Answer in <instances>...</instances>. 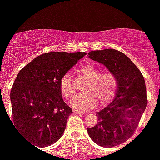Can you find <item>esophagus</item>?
<instances>
[{
    "instance_id": "obj_1",
    "label": "esophagus",
    "mask_w": 160,
    "mask_h": 160,
    "mask_svg": "<svg viewBox=\"0 0 160 160\" xmlns=\"http://www.w3.org/2000/svg\"><path fill=\"white\" fill-rule=\"evenodd\" d=\"M73 112H74V113H78V114H84V113H85V112L77 111V110H75V109L73 110Z\"/></svg>"
}]
</instances>
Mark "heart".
Wrapping results in <instances>:
<instances>
[{"label":"heart","instance_id":"1","mask_svg":"<svg viewBox=\"0 0 160 160\" xmlns=\"http://www.w3.org/2000/svg\"><path fill=\"white\" fill-rule=\"evenodd\" d=\"M82 74L88 79L84 92L78 93L71 99L70 104L76 109L83 111L94 108L97 104H108L114 98L117 92V79L112 72L100 73L99 69L92 64H85L81 67ZM60 89L66 98L74 93L72 77L66 72L60 80Z\"/></svg>","mask_w":160,"mask_h":160}]
</instances>
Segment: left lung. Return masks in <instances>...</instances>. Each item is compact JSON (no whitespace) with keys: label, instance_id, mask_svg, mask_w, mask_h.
<instances>
[{"label":"left lung","instance_id":"left-lung-1","mask_svg":"<svg viewBox=\"0 0 160 160\" xmlns=\"http://www.w3.org/2000/svg\"><path fill=\"white\" fill-rule=\"evenodd\" d=\"M88 55L105 66L117 79L114 99L96 112L97 124L87 128L95 143L103 148H113L133 135L144 112L148 104L144 78L131 59L120 51L105 49L91 51Z\"/></svg>","mask_w":160,"mask_h":160}]
</instances>
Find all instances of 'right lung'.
I'll list each match as a JSON object with an SVG mask.
<instances>
[{"label": "right lung", "instance_id": "obj_1", "mask_svg": "<svg viewBox=\"0 0 160 160\" xmlns=\"http://www.w3.org/2000/svg\"><path fill=\"white\" fill-rule=\"evenodd\" d=\"M86 55L44 53L25 65L16 77L10 91L12 120L36 147L50 146L63 135L73 112L63 102L60 80Z\"/></svg>", "mask_w": 160, "mask_h": 160}]
</instances>
